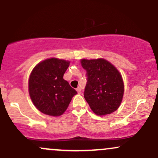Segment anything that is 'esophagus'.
<instances>
[{
    "mask_svg": "<svg viewBox=\"0 0 158 158\" xmlns=\"http://www.w3.org/2000/svg\"><path fill=\"white\" fill-rule=\"evenodd\" d=\"M77 90L78 94H81V89L80 87H78V88H77Z\"/></svg>",
    "mask_w": 158,
    "mask_h": 158,
    "instance_id": "esophagus-1",
    "label": "esophagus"
}]
</instances>
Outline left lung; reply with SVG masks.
<instances>
[{
    "label": "left lung",
    "instance_id": "8db88e82",
    "mask_svg": "<svg viewBox=\"0 0 158 158\" xmlns=\"http://www.w3.org/2000/svg\"><path fill=\"white\" fill-rule=\"evenodd\" d=\"M88 81L84 97L90 109L98 116L118 109L124 94V83L119 70L104 59H81Z\"/></svg>",
    "mask_w": 158,
    "mask_h": 158
}]
</instances>
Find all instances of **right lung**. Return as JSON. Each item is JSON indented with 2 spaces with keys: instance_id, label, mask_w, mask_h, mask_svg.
Instances as JSON below:
<instances>
[{
  "instance_id": "right-lung-1",
  "label": "right lung",
  "mask_w": 158,
  "mask_h": 158,
  "mask_svg": "<svg viewBox=\"0 0 158 158\" xmlns=\"http://www.w3.org/2000/svg\"><path fill=\"white\" fill-rule=\"evenodd\" d=\"M70 61L50 58L32 69L28 81L30 99L41 113L52 117L62 115L77 90L63 79Z\"/></svg>"
}]
</instances>
